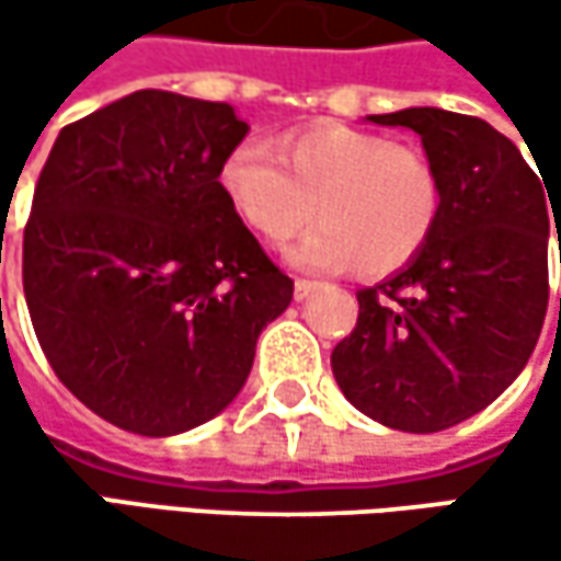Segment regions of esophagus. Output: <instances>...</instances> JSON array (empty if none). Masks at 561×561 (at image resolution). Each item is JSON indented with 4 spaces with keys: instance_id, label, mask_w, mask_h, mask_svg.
<instances>
[{
    "instance_id": "esophagus-1",
    "label": "esophagus",
    "mask_w": 561,
    "mask_h": 561,
    "mask_svg": "<svg viewBox=\"0 0 561 561\" xmlns=\"http://www.w3.org/2000/svg\"><path fill=\"white\" fill-rule=\"evenodd\" d=\"M318 288V282H311V279H295V298L301 301V298H308L311 291Z\"/></svg>"
}]
</instances>
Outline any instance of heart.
<instances>
[{
    "mask_svg": "<svg viewBox=\"0 0 561 561\" xmlns=\"http://www.w3.org/2000/svg\"><path fill=\"white\" fill-rule=\"evenodd\" d=\"M273 159L256 142L233 146L217 171L230 210L266 243L291 240L305 270L392 276L432 240L442 217V178L432 159L405 142L351 126H311L279 139Z\"/></svg>",
    "mask_w": 561,
    "mask_h": 561,
    "instance_id": "1",
    "label": "heart"
}]
</instances>
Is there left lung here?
Returning a JSON list of instances; mask_svg holds the SVG:
<instances>
[{
    "instance_id": "1",
    "label": "left lung",
    "mask_w": 561,
    "mask_h": 561,
    "mask_svg": "<svg viewBox=\"0 0 561 561\" xmlns=\"http://www.w3.org/2000/svg\"><path fill=\"white\" fill-rule=\"evenodd\" d=\"M370 119L422 136L442 178V217L402 273L357 291L360 314L331 370L364 415L442 432L491 405L526 367L549 305L546 240L561 197L478 116L412 106Z\"/></svg>"
}]
</instances>
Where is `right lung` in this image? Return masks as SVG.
Instances as JSON below:
<instances>
[{"label":"right lung","mask_w":561,"mask_h":561,"mask_svg":"<svg viewBox=\"0 0 561 561\" xmlns=\"http://www.w3.org/2000/svg\"><path fill=\"white\" fill-rule=\"evenodd\" d=\"M233 106L129 93L60 129L35 184L22 285L38 344L100 419L178 435L243 390L291 279L230 210Z\"/></svg>","instance_id":"1"}]
</instances>
